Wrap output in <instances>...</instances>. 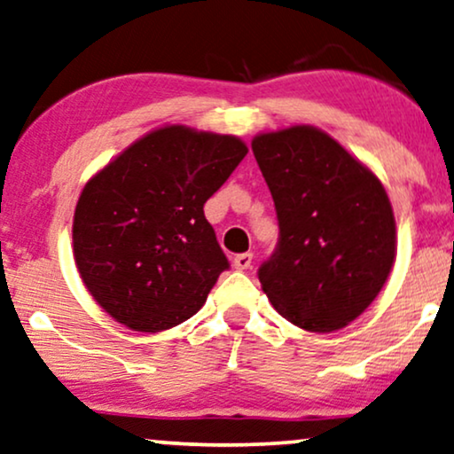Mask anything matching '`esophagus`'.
<instances>
[{"mask_svg": "<svg viewBox=\"0 0 454 454\" xmlns=\"http://www.w3.org/2000/svg\"><path fill=\"white\" fill-rule=\"evenodd\" d=\"M233 267L239 269V270H246L252 267V254L250 252H244V254H238L233 258Z\"/></svg>", "mask_w": 454, "mask_h": 454, "instance_id": "obj_1", "label": "esophagus"}]
</instances>
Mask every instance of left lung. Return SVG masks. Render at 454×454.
Masks as SVG:
<instances>
[{"mask_svg": "<svg viewBox=\"0 0 454 454\" xmlns=\"http://www.w3.org/2000/svg\"><path fill=\"white\" fill-rule=\"evenodd\" d=\"M252 152L279 221L278 248L258 269L264 294L306 332L346 327L381 292L396 256L384 185L309 125L256 135Z\"/></svg>", "mask_w": 454, "mask_h": 454, "instance_id": "1", "label": "left lung"}]
</instances>
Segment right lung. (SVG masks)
Wrapping results in <instances>:
<instances>
[{"instance_id": "1", "label": "right lung", "mask_w": 454, "mask_h": 454, "mask_svg": "<svg viewBox=\"0 0 454 454\" xmlns=\"http://www.w3.org/2000/svg\"><path fill=\"white\" fill-rule=\"evenodd\" d=\"M246 154L233 135L168 125L87 181L74 208L73 250L106 313L156 333L202 309L229 269L204 204Z\"/></svg>"}]
</instances>
